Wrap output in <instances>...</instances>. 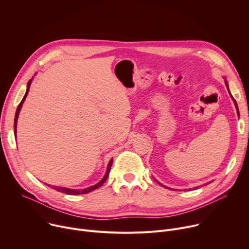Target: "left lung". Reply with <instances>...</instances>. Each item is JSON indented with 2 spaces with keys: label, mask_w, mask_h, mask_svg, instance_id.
Wrapping results in <instances>:
<instances>
[{
  "label": "left lung",
  "mask_w": 249,
  "mask_h": 249,
  "mask_svg": "<svg viewBox=\"0 0 249 249\" xmlns=\"http://www.w3.org/2000/svg\"><path fill=\"white\" fill-rule=\"evenodd\" d=\"M226 84H227V87H228V89H229V85H228V82L226 81ZM230 95L231 96V94L230 93ZM231 98H232V96H231ZM232 100H233V102H234V105H235V107H236V109H237V114H238V107H237V104H236V102H235V100L232 98ZM206 185V184H205Z\"/></svg>",
  "instance_id": "left-lung-1"
}]
</instances>
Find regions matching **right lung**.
I'll list each match as a JSON object with an SVG mask.
<instances>
[{
	"label": "right lung",
	"instance_id": "obj_1",
	"mask_svg": "<svg viewBox=\"0 0 249 249\" xmlns=\"http://www.w3.org/2000/svg\"><path fill=\"white\" fill-rule=\"evenodd\" d=\"M32 81H33V79H31V80L29 81V83H27V88H26L25 95L23 96V98H22L21 102H20V103H19V105L18 106L17 112H16V116H15V123H14V130H15V136H16V139H17V123H18V114H19V110H20V108H21V106H22V104H23V102H24V100H25V98H26V96H27V93H29V91H30V87H31V84H32ZM112 164H113V159H110V160H109V162H108V164H107V171H106L105 176L103 177V179H102L99 183H97V184H96V185H94V186L88 187V188H86V189H69V188H63V187H57V186H51V188H52V189H54V190L58 191V192L64 193V194H67V195H81V194H87V193L92 192V191H94V190L98 189L99 187H101V186L106 182V180L107 179V176H108V173H109L110 167H112ZM46 185H47V184H46ZM47 186H49V187H50V185H47Z\"/></svg>",
	"mask_w": 249,
	"mask_h": 249
}]
</instances>
